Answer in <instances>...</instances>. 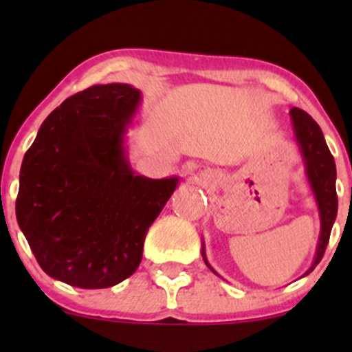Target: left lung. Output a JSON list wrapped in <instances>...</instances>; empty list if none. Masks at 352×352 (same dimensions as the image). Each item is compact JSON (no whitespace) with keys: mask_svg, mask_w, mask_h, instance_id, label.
<instances>
[{"mask_svg":"<svg viewBox=\"0 0 352 352\" xmlns=\"http://www.w3.org/2000/svg\"><path fill=\"white\" fill-rule=\"evenodd\" d=\"M292 117V131L293 139L296 144L298 152L305 165V179L308 182V187L313 193L319 213V238L316 245V254H314L313 263L306 270L302 276H308L313 272L314 266L321 261L328 246L331 230H333L334 220L338 215V195H336V164L331 155L328 144L322 135L321 127L314 122L313 117L302 109L292 107L289 111ZM201 256L205 265L212 270L217 276H220L212 265L208 263L207 253H205V243L201 241ZM301 276V278H302Z\"/></svg>","mask_w":352,"mask_h":352,"instance_id":"1","label":"left lung"}]
</instances>
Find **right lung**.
I'll use <instances>...</instances> for the list:
<instances>
[{
  "label": "right lung",
  "instance_id": "right-lung-1",
  "mask_svg": "<svg viewBox=\"0 0 352 352\" xmlns=\"http://www.w3.org/2000/svg\"><path fill=\"white\" fill-rule=\"evenodd\" d=\"M140 104L131 84H96L56 107L24 153L16 220L54 280L111 288L139 268L148 227L180 182L132 168L125 140Z\"/></svg>",
  "mask_w": 352,
  "mask_h": 352
}]
</instances>
